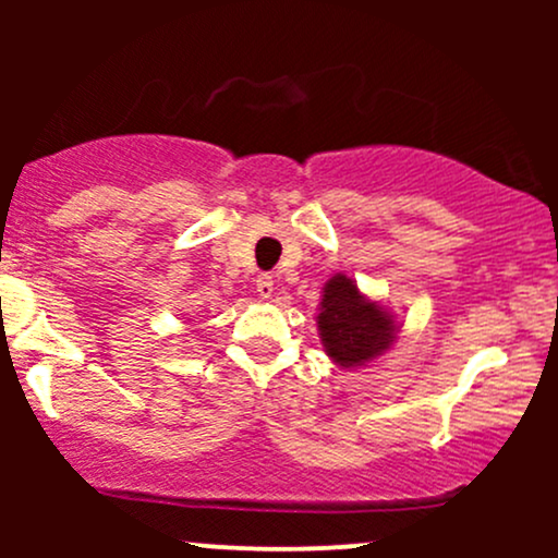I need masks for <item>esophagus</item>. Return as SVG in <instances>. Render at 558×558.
I'll use <instances>...</instances> for the list:
<instances>
[{"label": "esophagus", "mask_w": 558, "mask_h": 558, "mask_svg": "<svg viewBox=\"0 0 558 558\" xmlns=\"http://www.w3.org/2000/svg\"><path fill=\"white\" fill-rule=\"evenodd\" d=\"M257 293L262 299H272V293H275V280H272V275H259L257 278Z\"/></svg>", "instance_id": "1"}]
</instances>
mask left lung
I'll return each instance as SVG.
<instances>
[{
	"mask_svg": "<svg viewBox=\"0 0 558 558\" xmlns=\"http://www.w3.org/2000/svg\"><path fill=\"white\" fill-rule=\"evenodd\" d=\"M319 338L332 362L360 367L393 343L396 325L388 312L362 296L349 275L338 272L325 283L317 315Z\"/></svg>",
	"mask_w": 558,
	"mask_h": 558,
	"instance_id": "1",
	"label": "left lung"
}]
</instances>
